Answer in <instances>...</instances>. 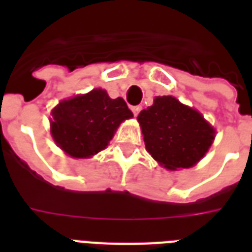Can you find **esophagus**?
I'll list each match as a JSON object with an SVG mask.
<instances>
[{"label":"esophagus","mask_w":252,"mask_h":252,"mask_svg":"<svg viewBox=\"0 0 252 252\" xmlns=\"http://www.w3.org/2000/svg\"><path fill=\"white\" fill-rule=\"evenodd\" d=\"M141 108H142L141 106H132V107H130V110H132V112H133L134 116H137V115L140 114Z\"/></svg>","instance_id":"1"}]
</instances>
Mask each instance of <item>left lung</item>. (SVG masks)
I'll return each mask as SVG.
<instances>
[{"instance_id": "8db88e82", "label": "left lung", "mask_w": 252, "mask_h": 252, "mask_svg": "<svg viewBox=\"0 0 252 252\" xmlns=\"http://www.w3.org/2000/svg\"><path fill=\"white\" fill-rule=\"evenodd\" d=\"M146 150L167 170L195 166L215 140L216 130L199 111L174 96H156L137 116Z\"/></svg>"}]
</instances>
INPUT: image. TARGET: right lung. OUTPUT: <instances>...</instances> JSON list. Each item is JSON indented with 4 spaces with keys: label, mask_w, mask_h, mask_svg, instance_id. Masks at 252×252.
I'll return each mask as SVG.
<instances>
[{
    "label": "right lung",
    "mask_w": 252,
    "mask_h": 252,
    "mask_svg": "<svg viewBox=\"0 0 252 252\" xmlns=\"http://www.w3.org/2000/svg\"><path fill=\"white\" fill-rule=\"evenodd\" d=\"M133 118L123 98L111 99L103 89L64 99L52 110L51 134L73 158H90L106 149L115 132Z\"/></svg>",
    "instance_id": "right-lung-1"
}]
</instances>
